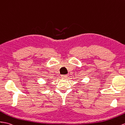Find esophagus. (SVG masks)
<instances>
[{
    "mask_svg": "<svg viewBox=\"0 0 125 125\" xmlns=\"http://www.w3.org/2000/svg\"><path fill=\"white\" fill-rule=\"evenodd\" d=\"M62 77L63 79H66L67 77H68V76H67V75H62Z\"/></svg>",
    "mask_w": 125,
    "mask_h": 125,
    "instance_id": "obj_1",
    "label": "esophagus"
}]
</instances>
